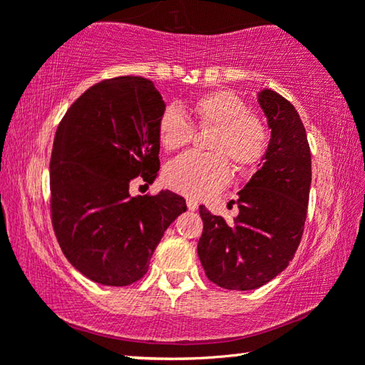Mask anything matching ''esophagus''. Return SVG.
Masks as SVG:
<instances>
[{"mask_svg": "<svg viewBox=\"0 0 365 365\" xmlns=\"http://www.w3.org/2000/svg\"><path fill=\"white\" fill-rule=\"evenodd\" d=\"M187 206H188L190 211H196V209H197V201H196V200H191V197H188V200H187Z\"/></svg>", "mask_w": 365, "mask_h": 365, "instance_id": "obj_1", "label": "esophagus"}]
</instances>
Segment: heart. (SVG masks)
<instances>
[{"label": "heart", "mask_w": 365, "mask_h": 365, "mask_svg": "<svg viewBox=\"0 0 365 365\" xmlns=\"http://www.w3.org/2000/svg\"><path fill=\"white\" fill-rule=\"evenodd\" d=\"M191 117L196 128H212L207 141V150L212 153H187L172 160L164 170V182L177 193L205 200L230 182L227 157L240 172H250L261 163L267 150L269 132L261 117L250 113L243 98L230 90H212L197 96L191 103ZM191 137L193 127L180 110L165 109L158 122L163 150H180Z\"/></svg>", "instance_id": "heart-1"}]
</instances>
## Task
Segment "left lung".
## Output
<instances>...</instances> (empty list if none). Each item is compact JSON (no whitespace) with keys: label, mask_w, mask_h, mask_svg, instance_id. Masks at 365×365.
Wrapping results in <instances>:
<instances>
[{"label":"left lung","mask_w":365,"mask_h":365,"mask_svg":"<svg viewBox=\"0 0 365 365\" xmlns=\"http://www.w3.org/2000/svg\"><path fill=\"white\" fill-rule=\"evenodd\" d=\"M270 141L259 170L238 191L233 224L200 206L197 256L207 279L225 289H255L287 269L298 250L311 190V150L298 110L272 90L257 98Z\"/></svg>","instance_id":"obj_1"}]
</instances>
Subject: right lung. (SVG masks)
<instances>
[{
    "label": "right lung",
    "instance_id": "obj_1",
    "mask_svg": "<svg viewBox=\"0 0 365 365\" xmlns=\"http://www.w3.org/2000/svg\"><path fill=\"white\" fill-rule=\"evenodd\" d=\"M165 110L143 77L90 86L67 109L49 163L51 222L73 267L108 287H127L148 272L164 232L187 211L169 190L130 196V182L153 183L159 170L158 122Z\"/></svg>",
    "mask_w": 365,
    "mask_h": 365
}]
</instances>
